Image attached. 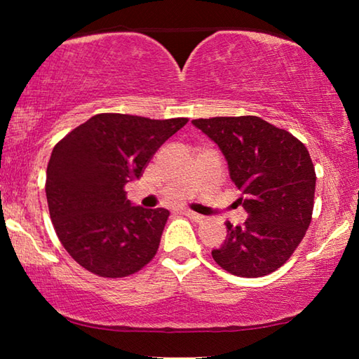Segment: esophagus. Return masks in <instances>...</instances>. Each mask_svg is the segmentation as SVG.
<instances>
[{
    "label": "esophagus",
    "instance_id": "34e87169",
    "mask_svg": "<svg viewBox=\"0 0 359 359\" xmlns=\"http://www.w3.org/2000/svg\"><path fill=\"white\" fill-rule=\"evenodd\" d=\"M180 214L182 215H187L188 218H191V220H194V222H203V218H204L203 215H199V214H196V212L188 210V209H182Z\"/></svg>",
    "mask_w": 359,
    "mask_h": 359
}]
</instances>
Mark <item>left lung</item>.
Here are the masks:
<instances>
[{
  "instance_id": "1",
  "label": "left lung",
  "mask_w": 359,
  "mask_h": 359,
  "mask_svg": "<svg viewBox=\"0 0 359 359\" xmlns=\"http://www.w3.org/2000/svg\"><path fill=\"white\" fill-rule=\"evenodd\" d=\"M218 144L242 193L247 220L226 222L215 263L238 277H263L290 259L312 222L315 168L299 139L255 115L193 120Z\"/></svg>"
}]
</instances>
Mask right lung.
<instances>
[{
  "mask_svg": "<svg viewBox=\"0 0 359 359\" xmlns=\"http://www.w3.org/2000/svg\"><path fill=\"white\" fill-rule=\"evenodd\" d=\"M188 118L96 114L68 133L47 165L46 194L60 242L92 274L128 277L158 252L169 210L131 205L125 185Z\"/></svg>",
  "mask_w": 359,
  "mask_h": 359,
  "instance_id": "right-lung-1",
  "label": "right lung"
}]
</instances>
